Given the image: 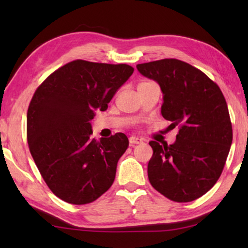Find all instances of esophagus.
I'll return each instance as SVG.
<instances>
[{
	"label": "esophagus",
	"instance_id": "1",
	"mask_svg": "<svg viewBox=\"0 0 248 248\" xmlns=\"http://www.w3.org/2000/svg\"><path fill=\"white\" fill-rule=\"evenodd\" d=\"M129 142H130V145L133 146L134 144H140V143H142V142H143V140H142L141 138H138V137L132 136V137L129 138Z\"/></svg>",
	"mask_w": 248,
	"mask_h": 248
}]
</instances>
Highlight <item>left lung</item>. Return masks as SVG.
I'll return each instance as SVG.
<instances>
[{
	"label": "left lung",
	"mask_w": 248,
	"mask_h": 248,
	"mask_svg": "<svg viewBox=\"0 0 248 248\" xmlns=\"http://www.w3.org/2000/svg\"><path fill=\"white\" fill-rule=\"evenodd\" d=\"M163 93L161 114L178 127L173 144L150 141L152 186L176 202L196 200L215 186L223 170L233 133L220 87L200 70L177 59L138 64Z\"/></svg>",
	"instance_id": "left-lung-1"
}]
</instances>
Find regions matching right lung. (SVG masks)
I'll return each instance as SVG.
<instances>
[{
	"instance_id": "1",
	"label": "right lung",
	"mask_w": 248,
	"mask_h": 248,
	"mask_svg": "<svg viewBox=\"0 0 248 248\" xmlns=\"http://www.w3.org/2000/svg\"><path fill=\"white\" fill-rule=\"evenodd\" d=\"M133 73L128 64L75 60L49 75L27 111L31 156L54 195L72 204L90 203L114 183L128 149L125 134L96 141L91 121Z\"/></svg>"
}]
</instances>
